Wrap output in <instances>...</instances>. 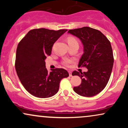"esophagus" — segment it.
<instances>
[{
    "label": "esophagus",
    "mask_w": 128,
    "mask_h": 128,
    "mask_svg": "<svg viewBox=\"0 0 128 128\" xmlns=\"http://www.w3.org/2000/svg\"><path fill=\"white\" fill-rule=\"evenodd\" d=\"M68 73H69V76H70V77H72V72L69 71V72H68Z\"/></svg>",
    "instance_id": "34e87169"
}]
</instances>
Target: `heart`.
Returning <instances> with one entry per match:
<instances>
[{"instance_id": "heart-1", "label": "heart", "mask_w": 128, "mask_h": 128, "mask_svg": "<svg viewBox=\"0 0 128 128\" xmlns=\"http://www.w3.org/2000/svg\"><path fill=\"white\" fill-rule=\"evenodd\" d=\"M67 42H68V44L75 43V42L78 43V41L76 40V39L74 38V37H68V38H67ZM72 62V60H66V61H64V64L66 66H67V67H68V66H70V64H71Z\"/></svg>"}]
</instances>
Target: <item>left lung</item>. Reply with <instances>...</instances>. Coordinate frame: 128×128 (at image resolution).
<instances>
[{"mask_svg": "<svg viewBox=\"0 0 128 128\" xmlns=\"http://www.w3.org/2000/svg\"><path fill=\"white\" fill-rule=\"evenodd\" d=\"M68 33L82 44L84 53L78 66L88 69L86 72L72 73L82 79L80 86H74L73 90L82 96H96L105 88L112 72L114 58L111 43L100 31L90 27L71 29Z\"/></svg>", "mask_w": 128, "mask_h": 128, "instance_id": "8db88e82", "label": "left lung"}]
</instances>
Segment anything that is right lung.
I'll use <instances>...</instances> for the list:
<instances>
[{
  "label": "right lung",
  "instance_id": "obj_1",
  "mask_svg": "<svg viewBox=\"0 0 128 128\" xmlns=\"http://www.w3.org/2000/svg\"><path fill=\"white\" fill-rule=\"evenodd\" d=\"M67 30L32 29L18 43L16 51V72L24 88L36 98L54 96L59 90L61 79L69 76L63 68L52 69L49 72L45 62L47 56L50 55L54 44Z\"/></svg>",
  "mask_w": 128,
  "mask_h": 128
}]
</instances>
